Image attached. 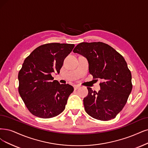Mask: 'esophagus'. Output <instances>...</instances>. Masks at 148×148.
Segmentation results:
<instances>
[{"label":"esophagus","mask_w":148,"mask_h":148,"mask_svg":"<svg viewBox=\"0 0 148 148\" xmlns=\"http://www.w3.org/2000/svg\"><path fill=\"white\" fill-rule=\"evenodd\" d=\"M79 88H80V86L78 85H74V90H77V89Z\"/></svg>","instance_id":"obj_1"}]
</instances>
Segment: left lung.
Returning a JSON list of instances; mask_svg holds the SVG:
<instances>
[{
  "label": "left lung",
  "instance_id": "1",
  "mask_svg": "<svg viewBox=\"0 0 148 148\" xmlns=\"http://www.w3.org/2000/svg\"><path fill=\"white\" fill-rule=\"evenodd\" d=\"M73 52L86 57L90 73L93 79L101 80L98 92L87 87L88 94L84 99L85 112L101 121L114 118L125 105L132 89V75L124 57L102 42H81Z\"/></svg>",
  "mask_w": 148,
  "mask_h": 148
}]
</instances>
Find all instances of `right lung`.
<instances>
[{"instance_id":"1","label":"right lung","mask_w":148,"mask_h":148,"mask_svg":"<svg viewBox=\"0 0 148 148\" xmlns=\"http://www.w3.org/2000/svg\"><path fill=\"white\" fill-rule=\"evenodd\" d=\"M74 47L73 44L48 43L36 48L25 59L18 74V91L34 115L51 118L64 110L74 88L53 80L51 74L60 73L64 58Z\"/></svg>"}]
</instances>
